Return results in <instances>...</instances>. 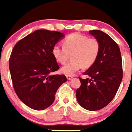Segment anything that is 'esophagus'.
<instances>
[{"instance_id": "34e87169", "label": "esophagus", "mask_w": 132, "mask_h": 132, "mask_svg": "<svg viewBox=\"0 0 132 132\" xmlns=\"http://www.w3.org/2000/svg\"><path fill=\"white\" fill-rule=\"evenodd\" d=\"M66 78H67L68 80H71V79L72 78V76H70V75H67L66 76Z\"/></svg>"}]
</instances>
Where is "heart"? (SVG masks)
<instances>
[{
  "mask_svg": "<svg viewBox=\"0 0 132 132\" xmlns=\"http://www.w3.org/2000/svg\"><path fill=\"white\" fill-rule=\"evenodd\" d=\"M100 44L96 38L79 33H73L66 36L63 40V46L56 44L52 53L58 63L64 64L72 56L70 61L61 68V72L66 75L72 76L83 66L88 68L94 64L99 55Z\"/></svg>",
  "mask_w": 132,
  "mask_h": 132,
  "instance_id": "b5f03b06",
  "label": "heart"
}]
</instances>
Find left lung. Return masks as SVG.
<instances>
[{
	"label": "left lung",
	"instance_id": "8db88e82",
	"mask_svg": "<svg viewBox=\"0 0 132 132\" xmlns=\"http://www.w3.org/2000/svg\"><path fill=\"white\" fill-rule=\"evenodd\" d=\"M98 39L100 50L96 62L84 75L79 77L81 86L76 92L80 106L90 111L99 110L110 103L116 94L123 77L120 48L116 42L104 32H89Z\"/></svg>",
	"mask_w": 132,
	"mask_h": 132
}]
</instances>
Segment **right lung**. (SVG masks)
I'll return each instance as SVG.
<instances>
[{
  "label": "right lung",
  "mask_w": 132,
  "mask_h": 132,
  "mask_svg": "<svg viewBox=\"0 0 132 132\" xmlns=\"http://www.w3.org/2000/svg\"><path fill=\"white\" fill-rule=\"evenodd\" d=\"M64 34L37 30L17 42L9 58L12 84L19 99L36 110L47 108L66 76L52 74L60 68L52 53V48Z\"/></svg>",
  "instance_id": "1"
}]
</instances>
